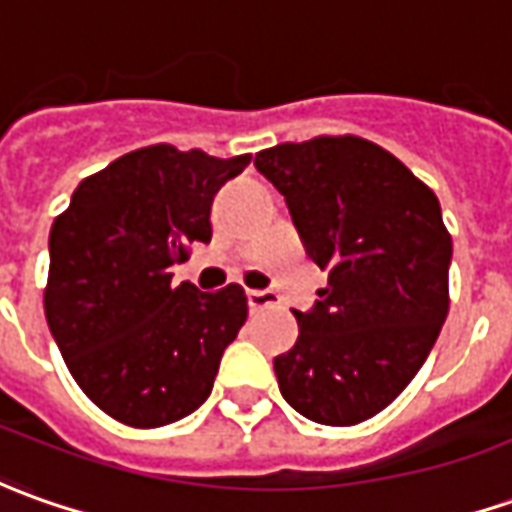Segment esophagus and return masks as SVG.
Returning a JSON list of instances; mask_svg holds the SVG:
<instances>
[{
    "mask_svg": "<svg viewBox=\"0 0 512 512\" xmlns=\"http://www.w3.org/2000/svg\"><path fill=\"white\" fill-rule=\"evenodd\" d=\"M246 297H249V308L252 311H263V308L277 305V294L274 291H249Z\"/></svg>",
    "mask_w": 512,
    "mask_h": 512,
    "instance_id": "34e87169",
    "label": "esophagus"
}]
</instances>
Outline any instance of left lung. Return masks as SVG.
<instances>
[{"label": "left lung", "instance_id": "left-lung-1", "mask_svg": "<svg viewBox=\"0 0 512 512\" xmlns=\"http://www.w3.org/2000/svg\"><path fill=\"white\" fill-rule=\"evenodd\" d=\"M255 168L285 196L328 288L297 311V344L274 358L283 398L325 426H356L401 395L448 316L451 235L440 201L370 139L283 142Z\"/></svg>", "mask_w": 512, "mask_h": 512}]
</instances>
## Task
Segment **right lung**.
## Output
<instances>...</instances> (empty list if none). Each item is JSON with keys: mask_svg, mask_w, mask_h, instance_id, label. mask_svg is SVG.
<instances>
[{"mask_svg": "<svg viewBox=\"0 0 512 512\" xmlns=\"http://www.w3.org/2000/svg\"><path fill=\"white\" fill-rule=\"evenodd\" d=\"M249 162L148 145L86 176L52 224L47 325L86 398L125 426L196 412L249 316L238 283H170V266L210 243L212 198Z\"/></svg>", "mask_w": 512, "mask_h": 512, "instance_id": "obj_1", "label": "right lung"}]
</instances>
